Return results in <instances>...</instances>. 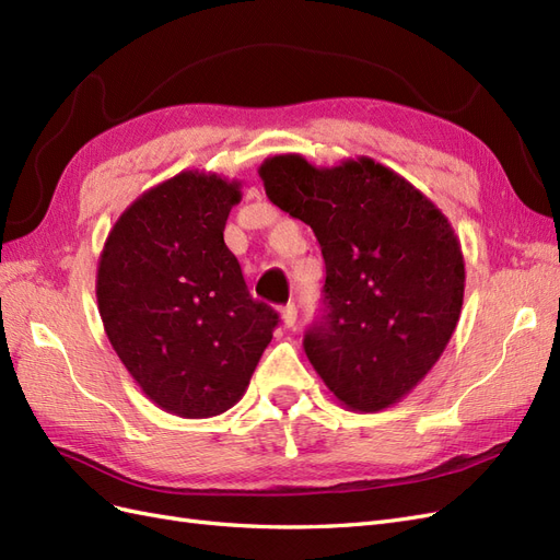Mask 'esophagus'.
<instances>
[{
	"mask_svg": "<svg viewBox=\"0 0 560 560\" xmlns=\"http://www.w3.org/2000/svg\"><path fill=\"white\" fill-rule=\"evenodd\" d=\"M282 322L287 329H292L296 325V306L294 303H287V306L282 308Z\"/></svg>",
	"mask_w": 560,
	"mask_h": 560,
	"instance_id": "esophagus-1",
	"label": "esophagus"
}]
</instances>
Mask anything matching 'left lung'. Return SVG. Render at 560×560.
<instances>
[{
	"label": "left lung",
	"instance_id": "obj_1",
	"mask_svg": "<svg viewBox=\"0 0 560 560\" xmlns=\"http://www.w3.org/2000/svg\"><path fill=\"white\" fill-rule=\"evenodd\" d=\"M268 200L315 231L327 315L303 338L329 393L352 411L401 401L442 358L460 319L465 257L448 217L383 163L259 165Z\"/></svg>",
	"mask_w": 560,
	"mask_h": 560
}]
</instances>
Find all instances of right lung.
<instances>
[{"mask_svg":"<svg viewBox=\"0 0 560 560\" xmlns=\"http://www.w3.org/2000/svg\"><path fill=\"white\" fill-rule=\"evenodd\" d=\"M241 182L182 171L135 198L97 261L105 334L165 413L212 418L238 404L278 325L224 243Z\"/></svg>","mask_w":560,"mask_h":560,"instance_id":"add662e5","label":"right lung"}]
</instances>
